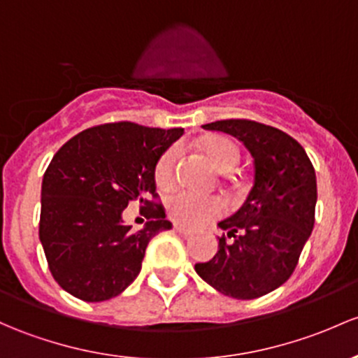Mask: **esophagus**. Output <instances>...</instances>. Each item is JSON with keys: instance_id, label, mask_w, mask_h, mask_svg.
<instances>
[{"instance_id": "obj_1", "label": "esophagus", "mask_w": 358, "mask_h": 358, "mask_svg": "<svg viewBox=\"0 0 358 358\" xmlns=\"http://www.w3.org/2000/svg\"><path fill=\"white\" fill-rule=\"evenodd\" d=\"M175 231L176 233H180V235H183V236H190L192 235V229H187V228H183V227H180V224H175Z\"/></svg>"}]
</instances>
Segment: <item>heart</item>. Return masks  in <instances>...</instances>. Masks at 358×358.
Returning <instances> with one entry per match:
<instances>
[{
  "label": "heart",
  "mask_w": 358,
  "mask_h": 358,
  "mask_svg": "<svg viewBox=\"0 0 358 358\" xmlns=\"http://www.w3.org/2000/svg\"><path fill=\"white\" fill-rule=\"evenodd\" d=\"M201 149L204 150L209 163L217 171H231L238 164V145L231 138L223 137V135H210V137L202 138ZM176 157H178V150L171 148L157 159L156 168H154V180L161 189H168L173 183ZM166 210L173 221L183 224V227L195 228L220 216L223 213V202L216 197H206V195L180 190L168 197Z\"/></svg>",
  "instance_id": "obj_1"
}]
</instances>
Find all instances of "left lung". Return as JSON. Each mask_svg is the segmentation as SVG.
Instances as JSON below:
<instances>
[{
    "mask_svg": "<svg viewBox=\"0 0 358 358\" xmlns=\"http://www.w3.org/2000/svg\"><path fill=\"white\" fill-rule=\"evenodd\" d=\"M202 129L243 142L254 157V185L240 209L217 223L233 242L220 238L217 254L195 271L223 295L257 299L292 276L310 236L317 202L314 166L306 149L274 127L221 120Z\"/></svg>",
    "mask_w": 358,
    "mask_h": 358,
    "instance_id": "1",
    "label": "left lung"
}]
</instances>
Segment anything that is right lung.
<instances>
[{
    "label": "right lung",
    "mask_w": 358,
    "mask_h": 358,
    "mask_svg": "<svg viewBox=\"0 0 358 358\" xmlns=\"http://www.w3.org/2000/svg\"><path fill=\"white\" fill-rule=\"evenodd\" d=\"M183 129L120 122L70 138L43 178L39 240L50 271L70 295L103 302L120 295L142 268L150 238L171 229L156 197L154 168ZM131 200L150 221L138 232L122 221Z\"/></svg>",
    "instance_id": "right-lung-1"
}]
</instances>
